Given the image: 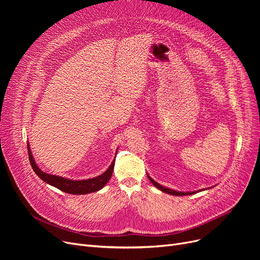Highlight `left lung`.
<instances>
[{"mask_svg": "<svg viewBox=\"0 0 260 260\" xmlns=\"http://www.w3.org/2000/svg\"><path fill=\"white\" fill-rule=\"evenodd\" d=\"M147 177L149 181H151L158 189H160L161 192L163 193H167V194H170V195H174V196H186V195H193L195 193H198L200 192V190H203V189H199V190H195V192H179V190H175V189H172V188H169V187H166V186H162L161 184H159L158 182H156L154 179H152L151 177L148 176L147 174Z\"/></svg>", "mask_w": 260, "mask_h": 260, "instance_id": "1", "label": "left lung"}]
</instances>
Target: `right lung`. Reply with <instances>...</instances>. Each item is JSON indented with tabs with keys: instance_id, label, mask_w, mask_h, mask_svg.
Instances as JSON below:
<instances>
[{
	"instance_id": "right-lung-1",
	"label": "right lung",
	"mask_w": 260,
	"mask_h": 260,
	"mask_svg": "<svg viewBox=\"0 0 260 260\" xmlns=\"http://www.w3.org/2000/svg\"><path fill=\"white\" fill-rule=\"evenodd\" d=\"M27 149H28L29 161L32 167V170L40 177V178L44 182L61 189L62 192L73 194V195H84V194L97 192V190L101 189L109 181V179H111L114 167H115V159H114L112 165L109 166V168L103 174L97 177H93V178H90V179L72 180L70 178H64V177H60L57 175H50L43 171H41L37 166L34 155L31 154L29 142H27Z\"/></svg>"
}]
</instances>
